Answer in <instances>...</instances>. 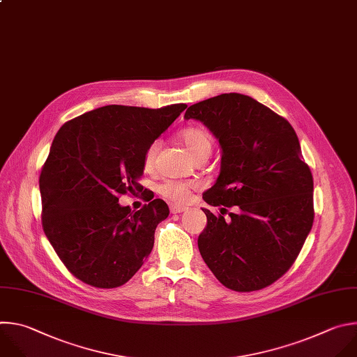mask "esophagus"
Wrapping results in <instances>:
<instances>
[{
    "label": "esophagus",
    "mask_w": 357,
    "mask_h": 357,
    "mask_svg": "<svg viewBox=\"0 0 357 357\" xmlns=\"http://www.w3.org/2000/svg\"><path fill=\"white\" fill-rule=\"evenodd\" d=\"M188 208H185V206H180V205H172L170 206V212L172 213H180V212H184V211H187Z\"/></svg>",
    "instance_id": "obj_1"
}]
</instances>
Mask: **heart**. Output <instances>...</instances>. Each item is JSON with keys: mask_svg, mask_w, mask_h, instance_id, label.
I'll list each match as a JSON object with an SVG mask.
<instances>
[{"mask_svg": "<svg viewBox=\"0 0 357 357\" xmlns=\"http://www.w3.org/2000/svg\"><path fill=\"white\" fill-rule=\"evenodd\" d=\"M180 139L195 160L208 158L213 148V136L212 133L202 126H188L180 132ZM159 144L152 142L146 148L144 155V167L146 172H151L155 166ZM194 188L192 183L166 180L159 185V192L169 201L174 204H185L191 197Z\"/></svg>", "mask_w": 357, "mask_h": 357, "instance_id": "heart-1", "label": "heart"}]
</instances>
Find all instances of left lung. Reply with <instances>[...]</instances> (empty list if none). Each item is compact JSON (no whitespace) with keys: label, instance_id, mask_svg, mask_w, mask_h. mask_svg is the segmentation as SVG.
<instances>
[{"label":"left lung","instance_id":"left-lung-1","mask_svg":"<svg viewBox=\"0 0 357 357\" xmlns=\"http://www.w3.org/2000/svg\"><path fill=\"white\" fill-rule=\"evenodd\" d=\"M222 148L221 173L202 198L206 228L199 253L225 287L249 293L296 261L314 224V180L290 122L252 97L229 93L187 108ZM234 207L231 219L223 213Z\"/></svg>","mask_w":357,"mask_h":357}]
</instances>
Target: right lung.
I'll use <instances>...</instances> for the list:
<instances>
[{"label": "right lung", "mask_w": 357, "mask_h": 357, "mask_svg": "<svg viewBox=\"0 0 357 357\" xmlns=\"http://www.w3.org/2000/svg\"><path fill=\"white\" fill-rule=\"evenodd\" d=\"M185 108L107 105L56 133L39 177L42 227L67 270L89 286H122L151 255L167 204L156 198L132 212L118 201L144 190L146 148Z\"/></svg>", "instance_id": "add662e5"}]
</instances>
